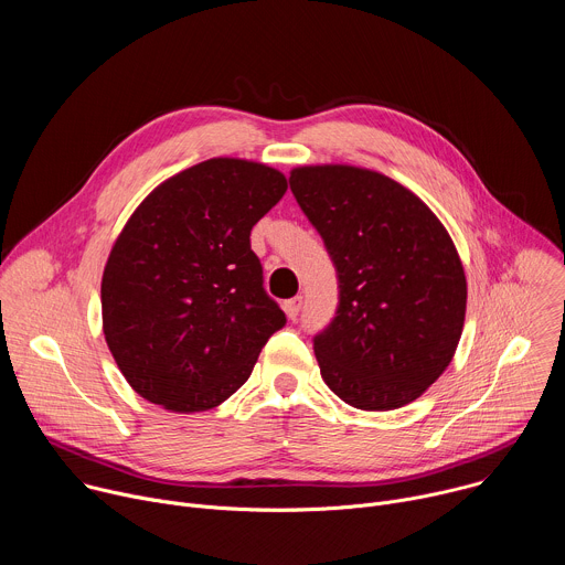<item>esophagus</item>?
I'll return each instance as SVG.
<instances>
[{"label": "esophagus", "mask_w": 565, "mask_h": 565, "mask_svg": "<svg viewBox=\"0 0 565 565\" xmlns=\"http://www.w3.org/2000/svg\"><path fill=\"white\" fill-rule=\"evenodd\" d=\"M301 303H303V299L297 295V297H292V299H288L286 303H284V310H286V315H288V319H297L299 317V310H301Z\"/></svg>", "instance_id": "1"}]
</instances>
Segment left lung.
Masks as SVG:
<instances>
[{
	"instance_id": "obj_1",
	"label": "left lung",
	"mask_w": 565,
	"mask_h": 565,
	"mask_svg": "<svg viewBox=\"0 0 565 565\" xmlns=\"http://www.w3.org/2000/svg\"><path fill=\"white\" fill-rule=\"evenodd\" d=\"M288 181L338 270L335 317L312 340L321 377L355 409L409 405L449 366L465 324L467 281L451 236L380 172L308 166Z\"/></svg>"
}]
</instances>
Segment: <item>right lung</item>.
Wrapping results in <instances>:
<instances>
[{
    "label": "right lung",
    "instance_id": "obj_1",
    "mask_svg": "<svg viewBox=\"0 0 565 565\" xmlns=\"http://www.w3.org/2000/svg\"><path fill=\"white\" fill-rule=\"evenodd\" d=\"M281 172L210 158L131 214L103 275V331L131 388L177 414L218 407L286 315L264 288L253 225L286 194Z\"/></svg>",
    "mask_w": 565,
    "mask_h": 565
}]
</instances>
